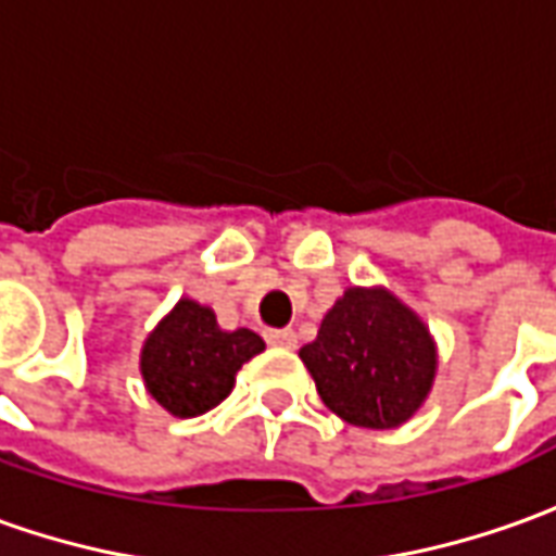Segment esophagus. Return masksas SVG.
I'll return each instance as SVG.
<instances>
[{
    "mask_svg": "<svg viewBox=\"0 0 556 556\" xmlns=\"http://www.w3.org/2000/svg\"><path fill=\"white\" fill-rule=\"evenodd\" d=\"M267 343L277 345V349H294L298 345V333L291 328H282V331H267Z\"/></svg>",
    "mask_w": 556,
    "mask_h": 556,
    "instance_id": "34e87169",
    "label": "esophagus"
}]
</instances>
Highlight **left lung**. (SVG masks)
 Here are the masks:
<instances>
[{
  "mask_svg": "<svg viewBox=\"0 0 556 556\" xmlns=\"http://www.w3.org/2000/svg\"><path fill=\"white\" fill-rule=\"evenodd\" d=\"M298 355L321 403L367 430L406 425L430 397L440 370L425 318L386 286H349Z\"/></svg>",
  "mask_w": 556,
  "mask_h": 556,
  "instance_id": "obj_1",
  "label": "left lung"
}]
</instances>
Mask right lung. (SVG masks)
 <instances>
[{
	"mask_svg": "<svg viewBox=\"0 0 556 556\" xmlns=\"http://www.w3.org/2000/svg\"><path fill=\"white\" fill-rule=\"evenodd\" d=\"M265 340L250 328L225 331L211 306L180 298L141 345V379L147 394L174 418H195L219 406L238 370Z\"/></svg>",
	"mask_w": 556,
	"mask_h": 556,
	"instance_id": "add662e5",
	"label": "right lung"
}]
</instances>
